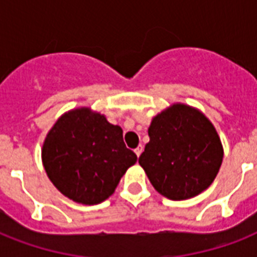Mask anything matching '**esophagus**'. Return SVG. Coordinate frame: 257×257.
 Segmentation results:
<instances>
[{
    "label": "esophagus",
    "mask_w": 257,
    "mask_h": 257,
    "mask_svg": "<svg viewBox=\"0 0 257 257\" xmlns=\"http://www.w3.org/2000/svg\"><path fill=\"white\" fill-rule=\"evenodd\" d=\"M135 153L137 155V157H140V155L143 153V145H140V147H137L136 149H135Z\"/></svg>",
    "instance_id": "34e87169"
}]
</instances>
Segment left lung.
Returning a JSON list of instances; mask_svg holds the SVG:
<instances>
[{
    "label": "left lung",
    "mask_w": 257,
    "mask_h": 257,
    "mask_svg": "<svg viewBox=\"0 0 257 257\" xmlns=\"http://www.w3.org/2000/svg\"><path fill=\"white\" fill-rule=\"evenodd\" d=\"M139 163L157 192L185 200L205 191L220 169L223 147L213 125L183 104L157 114Z\"/></svg>",
    "instance_id": "left-lung-1"
}]
</instances>
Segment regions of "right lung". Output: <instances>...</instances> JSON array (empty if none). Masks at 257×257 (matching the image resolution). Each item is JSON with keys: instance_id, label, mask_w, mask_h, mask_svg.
Masks as SVG:
<instances>
[{"instance_id": "right-lung-1", "label": "right lung", "mask_w": 257, "mask_h": 257, "mask_svg": "<svg viewBox=\"0 0 257 257\" xmlns=\"http://www.w3.org/2000/svg\"><path fill=\"white\" fill-rule=\"evenodd\" d=\"M136 161L125 147L122 129L88 108L60 117L42 147L50 181L62 195L88 205L108 199Z\"/></svg>"}]
</instances>
